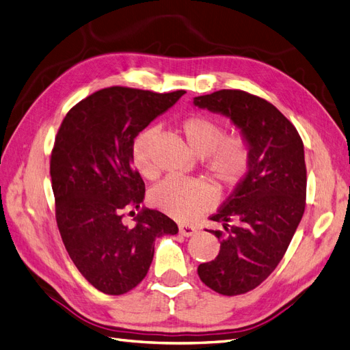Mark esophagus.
<instances>
[{
  "mask_svg": "<svg viewBox=\"0 0 350 350\" xmlns=\"http://www.w3.org/2000/svg\"><path fill=\"white\" fill-rule=\"evenodd\" d=\"M194 232H196L194 226L187 225V224H179V234L184 235V237H191Z\"/></svg>",
  "mask_w": 350,
  "mask_h": 350,
  "instance_id": "esophagus-1",
  "label": "esophagus"
}]
</instances>
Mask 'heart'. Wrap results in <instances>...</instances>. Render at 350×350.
<instances>
[{"instance_id": "obj_1", "label": "heart", "mask_w": 350, "mask_h": 350, "mask_svg": "<svg viewBox=\"0 0 350 350\" xmlns=\"http://www.w3.org/2000/svg\"><path fill=\"white\" fill-rule=\"evenodd\" d=\"M181 129L188 146L203 159L204 171L221 191H231L243 181L252 156L247 138L241 134L224 135L219 122L206 116L185 118ZM154 139L156 131L148 128L139 132L132 144V162L146 178L156 175L152 160ZM216 197L218 190L206 179L167 176L150 193V202L178 221H193L211 209Z\"/></svg>"}]
</instances>
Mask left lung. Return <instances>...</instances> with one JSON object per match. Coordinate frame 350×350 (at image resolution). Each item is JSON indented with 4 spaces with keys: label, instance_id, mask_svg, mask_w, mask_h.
Here are the masks:
<instances>
[{
    "label": "left lung",
    "instance_id": "1",
    "mask_svg": "<svg viewBox=\"0 0 350 350\" xmlns=\"http://www.w3.org/2000/svg\"><path fill=\"white\" fill-rule=\"evenodd\" d=\"M194 105L228 116L247 138L252 156L243 181L211 219L221 250L200 263L198 277L224 296L256 288L284 256L306 206L304 141L269 101L241 90H221Z\"/></svg>",
    "mask_w": 350,
    "mask_h": 350
}]
</instances>
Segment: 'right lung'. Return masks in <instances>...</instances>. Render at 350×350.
<instances>
[{
  "label": "right lung",
  "mask_w": 350,
  "mask_h": 350,
  "mask_svg": "<svg viewBox=\"0 0 350 350\" xmlns=\"http://www.w3.org/2000/svg\"><path fill=\"white\" fill-rule=\"evenodd\" d=\"M184 94L100 90L68 111L55 135L50 160L55 221L75 267L106 295L137 287L152 265L154 240L178 232L171 218L147 207L134 226L122 218L125 209H138L146 193L131 166L134 139Z\"/></svg>",
  "instance_id": "right-lung-1"
}]
</instances>
